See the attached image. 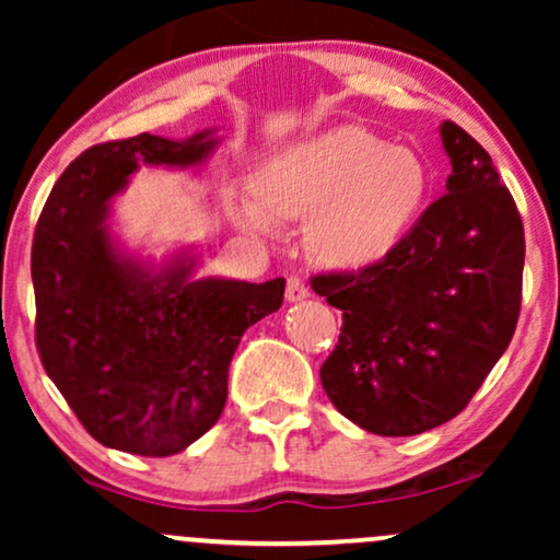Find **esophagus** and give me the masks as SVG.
I'll use <instances>...</instances> for the list:
<instances>
[{"mask_svg": "<svg viewBox=\"0 0 560 560\" xmlns=\"http://www.w3.org/2000/svg\"><path fill=\"white\" fill-rule=\"evenodd\" d=\"M285 298L290 303H298L303 301V298H308V285L301 278H288V288H285Z\"/></svg>", "mask_w": 560, "mask_h": 560, "instance_id": "esophagus-1", "label": "esophagus"}]
</instances>
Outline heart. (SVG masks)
<instances>
[{
  "label": "heart",
  "mask_w": 560,
  "mask_h": 560,
  "mask_svg": "<svg viewBox=\"0 0 560 560\" xmlns=\"http://www.w3.org/2000/svg\"><path fill=\"white\" fill-rule=\"evenodd\" d=\"M255 198L226 203L229 219L252 236L305 224L320 265L364 270L397 249L428 194L425 163L362 127H334L282 148L252 175Z\"/></svg>",
  "instance_id": "heart-1"
}]
</instances>
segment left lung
<instances>
[{"label":"left lung","mask_w":560,"mask_h":560,"mask_svg":"<svg viewBox=\"0 0 560 560\" xmlns=\"http://www.w3.org/2000/svg\"><path fill=\"white\" fill-rule=\"evenodd\" d=\"M446 194L380 265L316 275L343 313L320 385L341 416L377 435H418L462 412L515 334L525 232L489 152L454 121Z\"/></svg>","instance_id":"obj_1"}]
</instances>
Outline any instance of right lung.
Returning a JSON list of instances; mask_svg holds the SVG:
<instances>
[{
  "mask_svg": "<svg viewBox=\"0 0 560 560\" xmlns=\"http://www.w3.org/2000/svg\"><path fill=\"white\" fill-rule=\"evenodd\" d=\"M211 135L94 144L56 180L35 226L37 354L83 428L127 454H178L217 423L242 334L285 293L282 278L194 280L186 252L155 270L112 240L109 203L129 175L203 163Z\"/></svg>",
  "mask_w": 560,
  "mask_h": 560,
  "instance_id": "add662e5",
  "label": "right lung"
}]
</instances>
